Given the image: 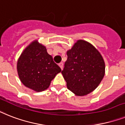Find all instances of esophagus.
Segmentation results:
<instances>
[{
	"label": "esophagus",
	"mask_w": 125,
	"mask_h": 125,
	"mask_svg": "<svg viewBox=\"0 0 125 125\" xmlns=\"http://www.w3.org/2000/svg\"><path fill=\"white\" fill-rule=\"evenodd\" d=\"M59 66H60V67L61 68V69L62 70L63 68V63L62 62L60 63H59Z\"/></svg>",
	"instance_id": "1"
}]
</instances>
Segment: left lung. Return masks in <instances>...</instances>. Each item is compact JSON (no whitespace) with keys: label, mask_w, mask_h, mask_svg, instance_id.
I'll use <instances>...</instances> for the list:
<instances>
[{"label":"left lung","mask_w":125,"mask_h":125,"mask_svg":"<svg viewBox=\"0 0 125 125\" xmlns=\"http://www.w3.org/2000/svg\"><path fill=\"white\" fill-rule=\"evenodd\" d=\"M67 55L62 74L67 89L80 96L94 91L105 76V62L100 52L89 42L79 40Z\"/></svg>","instance_id":"left-lung-1"}]
</instances>
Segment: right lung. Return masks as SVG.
Returning <instances> with one entry per match:
<instances>
[{"label":"right lung","mask_w":125,"mask_h":125,"mask_svg":"<svg viewBox=\"0 0 125 125\" xmlns=\"http://www.w3.org/2000/svg\"><path fill=\"white\" fill-rule=\"evenodd\" d=\"M19 78L26 87L36 92L46 90L60 67L38 40L32 42L24 50L17 62Z\"/></svg>","instance_id":"obj_1"}]
</instances>
